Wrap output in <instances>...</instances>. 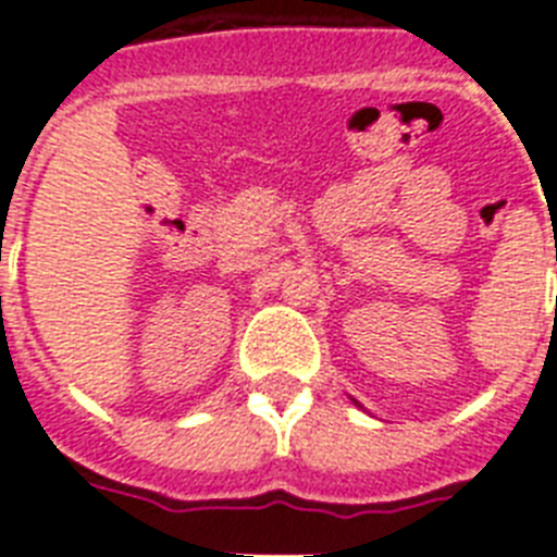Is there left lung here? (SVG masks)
I'll return each mask as SVG.
<instances>
[{"instance_id":"left-lung-1","label":"left lung","mask_w":557,"mask_h":557,"mask_svg":"<svg viewBox=\"0 0 557 557\" xmlns=\"http://www.w3.org/2000/svg\"><path fill=\"white\" fill-rule=\"evenodd\" d=\"M356 405H358V401H356ZM358 407H361V405H358Z\"/></svg>"}]
</instances>
